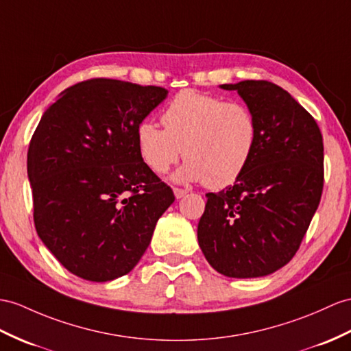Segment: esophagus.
<instances>
[{
    "label": "esophagus",
    "mask_w": 351,
    "mask_h": 351,
    "mask_svg": "<svg viewBox=\"0 0 351 351\" xmlns=\"http://www.w3.org/2000/svg\"><path fill=\"white\" fill-rule=\"evenodd\" d=\"M186 193H187L186 189H180V187H174V195H176L177 199L183 198V196H186Z\"/></svg>",
    "instance_id": "esophagus-1"
}]
</instances>
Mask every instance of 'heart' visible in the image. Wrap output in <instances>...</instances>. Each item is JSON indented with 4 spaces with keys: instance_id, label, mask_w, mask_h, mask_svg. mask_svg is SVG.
Here are the masks:
<instances>
[{
    "instance_id": "obj_1",
    "label": "heart",
    "mask_w": 351,
    "mask_h": 351,
    "mask_svg": "<svg viewBox=\"0 0 351 351\" xmlns=\"http://www.w3.org/2000/svg\"><path fill=\"white\" fill-rule=\"evenodd\" d=\"M160 121L164 130L152 122L138 125L136 146L156 174H165L183 153L187 160L176 174L178 182L226 187L241 177L258 147V121L237 101L182 90L169 101Z\"/></svg>"
}]
</instances>
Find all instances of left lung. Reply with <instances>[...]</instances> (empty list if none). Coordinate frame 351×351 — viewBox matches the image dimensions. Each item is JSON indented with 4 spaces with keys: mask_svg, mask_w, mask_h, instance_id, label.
<instances>
[{
    "mask_svg": "<svg viewBox=\"0 0 351 351\" xmlns=\"http://www.w3.org/2000/svg\"><path fill=\"white\" fill-rule=\"evenodd\" d=\"M258 121L253 159L234 186L207 193L198 223L205 259L220 274H272L296 254L323 192V136L314 117L267 80L221 84Z\"/></svg>",
    "mask_w": 351,
    "mask_h": 351,
    "instance_id": "1",
    "label": "left lung"
}]
</instances>
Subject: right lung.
Listing matches in <instances>:
<instances>
[{
    "instance_id": "1",
    "label": "right lung",
    "mask_w": 351,
    "mask_h": 351,
    "mask_svg": "<svg viewBox=\"0 0 351 351\" xmlns=\"http://www.w3.org/2000/svg\"><path fill=\"white\" fill-rule=\"evenodd\" d=\"M167 93L102 77L80 82L45 111L32 135L34 223L77 277L110 281L132 271L176 199L136 146V128Z\"/></svg>"
}]
</instances>
